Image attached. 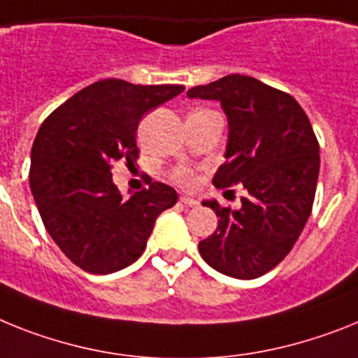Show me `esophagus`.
<instances>
[{"mask_svg":"<svg viewBox=\"0 0 358 358\" xmlns=\"http://www.w3.org/2000/svg\"><path fill=\"white\" fill-rule=\"evenodd\" d=\"M180 202L184 203V206H187V207H196L198 206L196 200H194V198H191V196H180Z\"/></svg>","mask_w":358,"mask_h":358,"instance_id":"esophagus-1","label":"esophagus"}]
</instances>
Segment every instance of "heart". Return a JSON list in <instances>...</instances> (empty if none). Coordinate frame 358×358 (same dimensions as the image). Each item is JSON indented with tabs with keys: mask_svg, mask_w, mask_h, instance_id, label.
<instances>
[{
	"mask_svg": "<svg viewBox=\"0 0 358 358\" xmlns=\"http://www.w3.org/2000/svg\"><path fill=\"white\" fill-rule=\"evenodd\" d=\"M174 182L182 185V187H193L194 182H196L194 171L191 169V167H180V169L174 173Z\"/></svg>",
	"mask_w": 358,
	"mask_h": 358,
	"instance_id": "1",
	"label": "heart"
}]
</instances>
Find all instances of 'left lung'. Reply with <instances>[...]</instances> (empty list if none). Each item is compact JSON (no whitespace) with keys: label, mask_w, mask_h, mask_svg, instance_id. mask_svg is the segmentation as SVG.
Wrapping results in <instances>:
<instances>
[{"label":"left lung","mask_w":358,"mask_h":358,"mask_svg":"<svg viewBox=\"0 0 358 358\" xmlns=\"http://www.w3.org/2000/svg\"><path fill=\"white\" fill-rule=\"evenodd\" d=\"M189 98L218 100L229 122L218 189L242 184V207H211L218 227L198 244L213 269L251 280L287 257L304 229L317 191L320 155L308 114L291 94L244 74L191 87Z\"/></svg>","instance_id":"left-lung-1"}]
</instances>
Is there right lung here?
I'll use <instances>...</instances> for the list:
<instances>
[{"label":"right lung","mask_w":358,"mask_h":358,"mask_svg":"<svg viewBox=\"0 0 358 358\" xmlns=\"http://www.w3.org/2000/svg\"><path fill=\"white\" fill-rule=\"evenodd\" d=\"M184 85H134L107 78L45 118L31 152V191L45 229L83 271L109 275L145 251L155 222L178 194L162 182L125 200L113 184L116 162L138 160V123Z\"/></svg>","instance_id":"obj_1"}]
</instances>
